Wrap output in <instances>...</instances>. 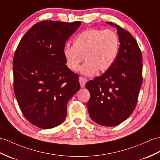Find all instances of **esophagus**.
<instances>
[{
  "label": "esophagus",
  "instance_id": "esophagus-1",
  "mask_svg": "<svg viewBox=\"0 0 160 160\" xmlns=\"http://www.w3.org/2000/svg\"><path fill=\"white\" fill-rule=\"evenodd\" d=\"M79 81H80V87L81 88H84L85 87V84L87 83V80L86 78L82 77V76H80L79 78Z\"/></svg>",
  "mask_w": 160,
  "mask_h": 160
}]
</instances>
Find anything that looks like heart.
Wrapping results in <instances>:
<instances>
[{
    "label": "heart",
    "instance_id": "b5f03b06",
    "mask_svg": "<svg viewBox=\"0 0 160 160\" xmlns=\"http://www.w3.org/2000/svg\"><path fill=\"white\" fill-rule=\"evenodd\" d=\"M73 44L63 48L66 65L75 72L84 58L86 62L81 66L80 72L87 76L94 75L98 70L104 72L109 69L119 50L118 36L111 30L87 29L74 38Z\"/></svg>",
    "mask_w": 160,
    "mask_h": 160
}]
</instances>
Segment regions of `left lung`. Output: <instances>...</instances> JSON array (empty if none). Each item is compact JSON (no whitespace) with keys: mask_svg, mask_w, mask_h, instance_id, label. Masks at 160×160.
I'll list each match as a JSON object with an SVG mask.
<instances>
[{"mask_svg":"<svg viewBox=\"0 0 160 160\" xmlns=\"http://www.w3.org/2000/svg\"><path fill=\"white\" fill-rule=\"evenodd\" d=\"M119 39L117 57L111 68L85 87L91 97L87 106L91 119L108 127L117 125L130 116L142 84V56L133 37L112 22Z\"/></svg>","mask_w":160,"mask_h":160,"instance_id":"left-lung-1","label":"left lung"}]
</instances>
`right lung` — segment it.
<instances>
[{"label":"right lung","mask_w":160,"mask_h":160,"mask_svg":"<svg viewBox=\"0 0 160 160\" xmlns=\"http://www.w3.org/2000/svg\"><path fill=\"white\" fill-rule=\"evenodd\" d=\"M81 22L42 21L22 38L13 60V89L22 114L33 125L62 123L69 100L80 89L79 76L65 65L63 48Z\"/></svg>","instance_id":"right-lung-1"}]
</instances>
